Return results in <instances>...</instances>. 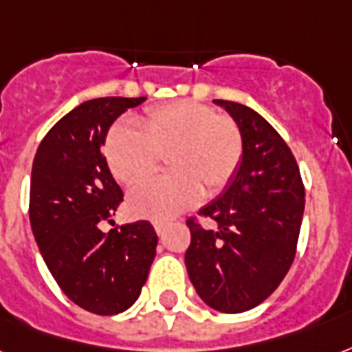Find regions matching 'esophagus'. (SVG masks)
<instances>
[{
  "instance_id": "1",
  "label": "esophagus",
  "mask_w": 352,
  "mask_h": 352,
  "mask_svg": "<svg viewBox=\"0 0 352 352\" xmlns=\"http://www.w3.org/2000/svg\"><path fill=\"white\" fill-rule=\"evenodd\" d=\"M153 227H155V230H157V234H164V230H166V223H162V221H155L153 223Z\"/></svg>"
}]
</instances>
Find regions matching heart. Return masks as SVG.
<instances>
[{"mask_svg": "<svg viewBox=\"0 0 352 352\" xmlns=\"http://www.w3.org/2000/svg\"><path fill=\"white\" fill-rule=\"evenodd\" d=\"M112 175L136 184L155 173L166 158L170 175L157 177L129 194L131 214L170 219L229 186L243 158L238 123L192 101L149 109L138 118V131L125 123L109 129L103 144Z\"/></svg>", "mask_w": 352, "mask_h": 352, "instance_id": "obj_1", "label": "heart"}]
</instances>
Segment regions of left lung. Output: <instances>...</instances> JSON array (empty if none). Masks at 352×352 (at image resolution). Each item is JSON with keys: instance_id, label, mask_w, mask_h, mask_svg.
<instances>
[{"instance_id": "obj_1", "label": "left lung", "mask_w": 352, "mask_h": 352, "mask_svg": "<svg viewBox=\"0 0 352 352\" xmlns=\"http://www.w3.org/2000/svg\"><path fill=\"white\" fill-rule=\"evenodd\" d=\"M214 103L238 123L243 158L223 194L199 210L216 227L186 221L192 241L184 262L208 307L240 314L264 302L292 267L305 186L289 147L258 112L234 101Z\"/></svg>"}]
</instances>
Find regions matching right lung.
Returning <instances> with one entry per match:
<instances>
[{"mask_svg":"<svg viewBox=\"0 0 352 352\" xmlns=\"http://www.w3.org/2000/svg\"><path fill=\"white\" fill-rule=\"evenodd\" d=\"M146 98H98L75 107L40 142L29 219L42 258L64 294L88 312L114 316L138 299L157 254L149 221L103 232L123 201L101 153L118 116Z\"/></svg>","mask_w":352,"mask_h":352,"instance_id":"add662e5","label":"right lung"}]
</instances>
